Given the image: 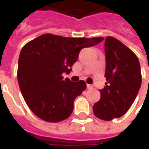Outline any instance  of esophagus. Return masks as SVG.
<instances>
[{
  "instance_id": "esophagus-1",
  "label": "esophagus",
  "mask_w": 149,
  "mask_h": 149,
  "mask_svg": "<svg viewBox=\"0 0 149 149\" xmlns=\"http://www.w3.org/2000/svg\"><path fill=\"white\" fill-rule=\"evenodd\" d=\"M93 86L92 84H87V88H89V89H90V88H93Z\"/></svg>"
}]
</instances>
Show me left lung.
Wrapping results in <instances>:
<instances>
[{
  "label": "left lung",
  "instance_id": "left-lung-1",
  "mask_svg": "<svg viewBox=\"0 0 149 149\" xmlns=\"http://www.w3.org/2000/svg\"><path fill=\"white\" fill-rule=\"evenodd\" d=\"M106 83L100 90V99L93 105L94 115L111 120L125 115L141 88V65L131 49L112 37L104 43Z\"/></svg>",
  "mask_w": 149,
  "mask_h": 149
}]
</instances>
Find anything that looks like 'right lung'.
<instances>
[{
	"instance_id": "obj_1",
	"label": "right lung",
	"mask_w": 149,
	"mask_h": 149,
	"mask_svg": "<svg viewBox=\"0 0 149 149\" xmlns=\"http://www.w3.org/2000/svg\"><path fill=\"white\" fill-rule=\"evenodd\" d=\"M103 40L47 33L22 48L18 61V84L25 102L35 115L52 123L70 116L74 100L86 88V83L64 79L62 73L71 72L81 49Z\"/></svg>"
}]
</instances>
